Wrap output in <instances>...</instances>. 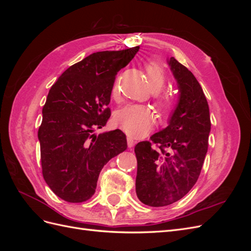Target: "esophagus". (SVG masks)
<instances>
[{"mask_svg": "<svg viewBox=\"0 0 251 251\" xmlns=\"http://www.w3.org/2000/svg\"><path fill=\"white\" fill-rule=\"evenodd\" d=\"M126 141H127V147H128V148H132V147H134L135 140L131 137V136H127V137H126Z\"/></svg>", "mask_w": 251, "mask_h": 251, "instance_id": "obj_1", "label": "esophagus"}]
</instances>
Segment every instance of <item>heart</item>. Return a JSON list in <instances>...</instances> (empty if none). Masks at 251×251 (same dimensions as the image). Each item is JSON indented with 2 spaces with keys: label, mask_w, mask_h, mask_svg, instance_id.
Instances as JSON below:
<instances>
[{
  "label": "heart",
  "mask_w": 251,
  "mask_h": 251,
  "mask_svg": "<svg viewBox=\"0 0 251 251\" xmlns=\"http://www.w3.org/2000/svg\"><path fill=\"white\" fill-rule=\"evenodd\" d=\"M144 71L151 91L159 92L168 79V75L162 64L157 60H151L144 65ZM117 92L118 88L115 85L113 87L112 95L115 97ZM156 104L162 114H169L176 105V97L172 92L166 91L156 97ZM115 121L121 130H124L127 135L132 137H141L149 133L151 127L153 126L155 115L153 111L146 105L127 104L117 112Z\"/></svg>",
  "instance_id": "obj_1"
}]
</instances>
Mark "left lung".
Listing matches in <instances>:
<instances>
[{"label":"left lung","instance_id":"left-lung-1","mask_svg":"<svg viewBox=\"0 0 251 251\" xmlns=\"http://www.w3.org/2000/svg\"><path fill=\"white\" fill-rule=\"evenodd\" d=\"M169 64L179 85V103L164 130L151 136V142L141 141L135 147L136 194L153 207L177 202L196 184L211 125L207 100L194 74L175 57Z\"/></svg>","mask_w":251,"mask_h":251}]
</instances>
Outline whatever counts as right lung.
Wrapping results in <instances>:
<instances>
[{
  "instance_id": "obj_1",
  "label": "right lung",
  "mask_w": 251,
  "mask_h": 251,
  "mask_svg": "<svg viewBox=\"0 0 251 251\" xmlns=\"http://www.w3.org/2000/svg\"><path fill=\"white\" fill-rule=\"evenodd\" d=\"M139 46L92 53L60 75L49 91L39 127L43 177L51 191L70 203L89 200L104 164L126 150L120 130L95 136L111 116L117 72Z\"/></svg>"
}]
</instances>
